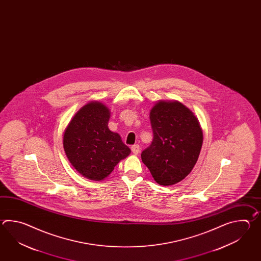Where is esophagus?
I'll return each instance as SVG.
<instances>
[{"instance_id":"34e87169","label":"esophagus","mask_w":261,"mask_h":261,"mask_svg":"<svg viewBox=\"0 0 261 261\" xmlns=\"http://www.w3.org/2000/svg\"><path fill=\"white\" fill-rule=\"evenodd\" d=\"M132 151H133L134 155H138L139 153H140V146H139L138 144L133 145L132 146Z\"/></svg>"}]
</instances>
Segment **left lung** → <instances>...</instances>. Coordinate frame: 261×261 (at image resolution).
<instances>
[{"mask_svg": "<svg viewBox=\"0 0 261 261\" xmlns=\"http://www.w3.org/2000/svg\"><path fill=\"white\" fill-rule=\"evenodd\" d=\"M153 141L141 156L155 182L171 186L192 171L200 155L203 135L200 123L178 101H159L150 111Z\"/></svg>", "mask_w": 261, "mask_h": 261, "instance_id": "1", "label": "left lung"}]
</instances>
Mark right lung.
<instances>
[{
	"label": "right lung",
	"mask_w": 261,
	"mask_h": 261,
	"mask_svg": "<svg viewBox=\"0 0 261 261\" xmlns=\"http://www.w3.org/2000/svg\"><path fill=\"white\" fill-rule=\"evenodd\" d=\"M109 109L92 101L72 117L63 136L67 158L78 172L90 180L107 177L130 149L108 128Z\"/></svg>",
	"instance_id": "right-lung-1"
}]
</instances>
